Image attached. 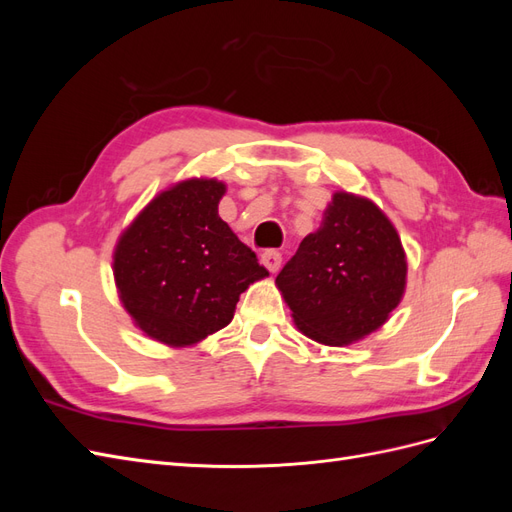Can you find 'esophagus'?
Returning a JSON list of instances; mask_svg holds the SVG:
<instances>
[{
    "mask_svg": "<svg viewBox=\"0 0 512 512\" xmlns=\"http://www.w3.org/2000/svg\"><path fill=\"white\" fill-rule=\"evenodd\" d=\"M260 262H262V265H265L271 273H275L277 269H280V265H282V254L275 252V250H267V252L260 254Z\"/></svg>",
    "mask_w": 512,
    "mask_h": 512,
    "instance_id": "esophagus-1",
    "label": "esophagus"
}]
</instances>
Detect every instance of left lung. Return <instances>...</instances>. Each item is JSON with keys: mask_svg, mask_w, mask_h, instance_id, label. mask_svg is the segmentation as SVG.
I'll list each match as a JSON object with an SVG mask.
<instances>
[{"mask_svg": "<svg viewBox=\"0 0 512 512\" xmlns=\"http://www.w3.org/2000/svg\"><path fill=\"white\" fill-rule=\"evenodd\" d=\"M406 282L408 260L393 222L374 200L342 190L275 286L305 337L342 348L391 318Z\"/></svg>", "mask_w": 512, "mask_h": 512, "instance_id": "obj_1", "label": "left lung"}]
</instances>
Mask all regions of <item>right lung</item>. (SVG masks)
Returning <instances> with one entry per match:
<instances>
[{
    "mask_svg": "<svg viewBox=\"0 0 512 512\" xmlns=\"http://www.w3.org/2000/svg\"><path fill=\"white\" fill-rule=\"evenodd\" d=\"M226 183L190 177L153 196L117 239L113 277L134 327L168 348L196 346L235 316L269 271L220 218Z\"/></svg>",
    "mask_w": 512,
    "mask_h": 512,
    "instance_id": "obj_1",
    "label": "right lung"
}]
</instances>
